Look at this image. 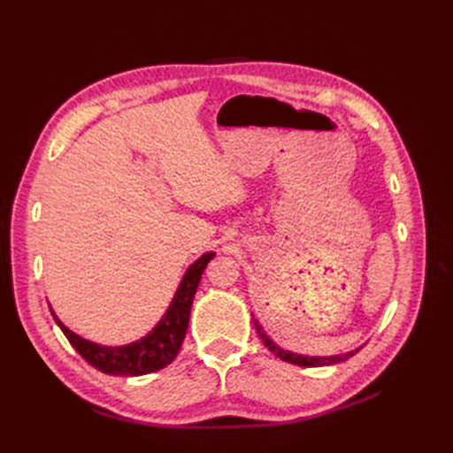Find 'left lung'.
<instances>
[{
	"label": "left lung",
	"instance_id": "8db88e82",
	"mask_svg": "<svg viewBox=\"0 0 453 453\" xmlns=\"http://www.w3.org/2000/svg\"><path fill=\"white\" fill-rule=\"evenodd\" d=\"M253 325L257 328V334L260 336V340H263V344L276 355V357H280L281 361L285 363H291V365H298V366H328V365H336V363H344L348 361L349 357H353L355 353H357L361 348H355L351 351H346V353H338V355H325V357H310V355H300V353H293V351H287L283 349L281 346H278L276 342H273L265 331L263 326H260V323L253 318Z\"/></svg>",
	"mask_w": 453,
	"mask_h": 453
}]
</instances>
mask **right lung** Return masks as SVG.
I'll use <instances>...</instances> for the list:
<instances>
[{
	"label": "right lung",
	"instance_id": "obj_1",
	"mask_svg": "<svg viewBox=\"0 0 453 453\" xmlns=\"http://www.w3.org/2000/svg\"><path fill=\"white\" fill-rule=\"evenodd\" d=\"M213 257V251L203 253L187 268L166 313L153 326V331H149L143 338L130 342L127 346L96 344V342H90L70 331L58 319V315L54 313L52 308L50 313L57 325L62 328L65 338L70 340V344L94 368L111 376H143L157 372V370L168 366L181 349L200 278Z\"/></svg>",
	"mask_w": 453,
	"mask_h": 453
}]
</instances>
